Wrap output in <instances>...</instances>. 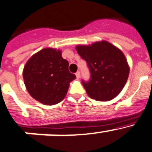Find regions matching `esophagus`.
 Returning a JSON list of instances; mask_svg holds the SVG:
<instances>
[{
	"label": "esophagus",
	"mask_w": 152,
	"mask_h": 152,
	"mask_svg": "<svg viewBox=\"0 0 152 152\" xmlns=\"http://www.w3.org/2000/svg\"><path fill=\"white\" fill-rule=\"evenodd\" d=\"M76 78H77V79H79V78H80V73H79V71L76 73Z\"/></svg>",
	"instance_id": "obj_1"
}]
</instances>
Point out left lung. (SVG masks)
Returning <instances> with one entry per match:
<instances>
[{
  "mask_svg": "<svg viewBox=\"0 0 152 152\" xmlns=\"http://www.w3.org/2000/svg\"><path fill=\"white\" fill-rule=\"evenodd\" d=\"M78 54L87 62L91 79L83 85L92 99L108 102L117 96L126 83L129 66L122 50L107 41L76 46Z\"/></svg>",
  "mask_w": 152,
  "mask_h": 152,
  "instance_id": "left-lung-1",
  "label": "left lung"
}]
</instances>
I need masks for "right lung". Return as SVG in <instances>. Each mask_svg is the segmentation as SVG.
I'll return each instance as SVG.
<instances>
[{
	"instance_id": "right-lung-1",
	"label": "right lung",
	"mask_w": 152,
	"mask_h": 152,
	"mask_svg": "<svg viewBox=\"0 0 152 152\" xmlns=\"http://www.w3.org/2000/svg\"><path fill=\"white\" fill-rule=\"evenodd\" d=\"M68 66L69 63L63 58L59 49L46 48L33 54L23 71L29 95L45 105H54L63 101L69 83L76 79Z\"/></svg>"
}]
</instances>
